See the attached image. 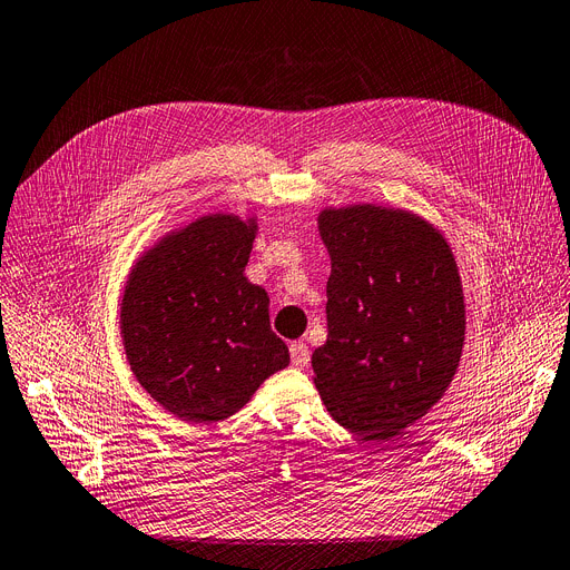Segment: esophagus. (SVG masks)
<instances>
[{
    "mask_svg": "<svg viewBox=\"0 0 570 570\" xmlns=\"http://www.w3.org/2000/svg\"><path fill=\"white\" fill-rule=\"evenodd\" d=\"M289 360L294 367H306L311 362V351L304 341H294V344H289Z\"/></svg>",
    "mask_w": 570,
    "mask_h": 570,
    "instance_id": "34e87169",
    "label": "esophagus"
}]
</instances>
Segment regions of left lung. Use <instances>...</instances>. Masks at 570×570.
<instances>
[{"label": "left lung", "instance_id": "1", "mask_svg": "<svg viewBox=\"0 0 570 570\" xmlns=\"http://www.w3.org/2000/svg\"><path fill=\"white\" fill-rule=\"evenodd\" d=\"M327 341L311 362L336 423L389 440L435 404L459 367L465 306L456 262L421 217L379 206L325 210Z\"/></svg>", "mask_w": 570, "mask_h": 570}]
</instances>
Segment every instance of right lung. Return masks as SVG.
<instances>
[{
	"mask_svg": "<svg viewBox=\"0 0 570 570\" xmlns=\"http://www.w3.org/2000/svg\"><path fill=\"white\" fill-rule=\"evenodd\" d=\"M253 240V222L203 217L130 273L121 302L130 370L181 421L229 419L289 362L271 330L266 292L243 273Z\"/></svg>",
	"mask_w": 570,
	"mask_h": 570,
	"instance_id": "obj_1",
	"label": "right lung"
}]
</instances>
